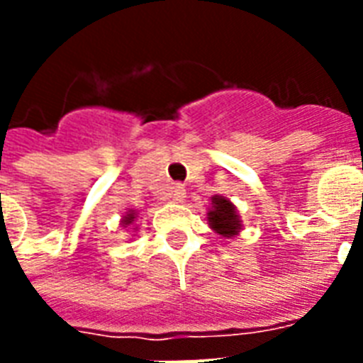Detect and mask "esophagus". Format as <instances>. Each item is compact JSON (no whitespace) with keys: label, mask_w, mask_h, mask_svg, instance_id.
<instances>
[{"label":"esophagus","mask_w":363,"mask_h":363,"mask_svg":"<svg viewBox=\"0 0 363 363\" xmlns=\"http://www.w3.org/2000/svg\"><path fill=\"white\" fill-rule=\"evenodd\" d=\"M171 198H173V201H175V203H182V201H184V198H186V190H184V186H181V184H175V186L171 188Z\"/></svg>","instance_id":"1"}]
</instances>
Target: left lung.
Segmentation results:
<instances>
[{"instance_id":"left-lung-1","label":"left lung","mask_w":363,"mask_h":363,"mask_svg":"<svg viewBox=\"0 0 363 363\" xmlns=\"http://www.w3.org/2000/svg\"><path fill=\"white\" fill-rule=\"evenodd\" d=\"M207 224L215 233L224 239L238 238L242 232V220L238 207L233 201L222 194H215L211 198L209 211H207Z\"/></svg>"}]
</instances>
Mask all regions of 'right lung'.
Returning a JSON list of instances; mask_svg holds the SVG:
<instances>
[{"instance_id":"1","label":"right lung","mask_w":363,"mask_h":363,"mask_svg":"<svg viewBox=\"0 0 363 363\" xmlns=\"http://www.w3.org/2000/svg\"><path fill=\"white\" fill-rule=\"evenodd\" d=\"M137 222H139V211L128 209L121 218V228L122 230H128V232H131V235H135Z\"/></svg>"}]
</instances>
